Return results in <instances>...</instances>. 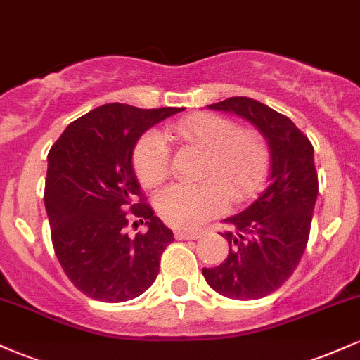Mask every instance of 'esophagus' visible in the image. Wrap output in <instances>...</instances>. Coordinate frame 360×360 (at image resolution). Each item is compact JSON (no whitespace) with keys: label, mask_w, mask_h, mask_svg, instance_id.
<instances>
[{"label":"esophagus","mask_w":360,"mask_h":360,"mask_svg":"<svg viewBox=\"0 0 360 360\" xmlns=\"http://www.w3.org/2000/svg\"><path fill=\"white\" fill-rule=\"evenodd\" d=\"M174 237H176V240H196V238H200V233L198 232H176Z\"/></svg>","instance_id":"34e87169"}]
</instances>
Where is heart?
I'll use <instances>...</instances> for the list:
<instances>
[{
    "label": "heart",
    "mask_w": 360,
    "mask_h": 360,
    "mask_svg": "<svg viewBox=\"0 0 360 360\" xmlns=\"http://www.w3.org/2000/svg\"><path fill=\"white\" fill-rule=\"evenodd\" d=\"M172 137L206 152L200 184H172L155 198L157 212L172 229L191 230L225 212L229 198L243 203L259 191L271 167V150L259 130L237 127L217 113L177 120ZM131 166L146 188H157L171 172V148L159 131H148L131 154Z\"/></svg>",
    "instance_id": "b5f03b06"
}]
</instances>
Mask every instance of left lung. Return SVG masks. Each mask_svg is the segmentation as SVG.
I'll return each instance as SVG.
<instances>
[{
	"mask_svg": "<svg viewBox=\"0 0 360 360\" xmlns=\"http://www.w3.org/2000/svg\"><path fill=\"white\" fill-rule=\"evenodd\" d=\"M254 123L271 147V183L255 203L226 218L229 255L203 267L206 283L232 300H259L283 286L307 249L318 194L313 146L286 115L245 96L210 105Z\"/></svg>",
	"mask_w": 360,
	"mask_h": 360,
	"instance_id": "left-lung-1",
	"label": "left lung"
}]
</instances>
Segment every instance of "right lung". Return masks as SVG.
Wrapping results in <instances>:
<instances>
[{
    "label": "right lung",
    "instance_id": "right-lung-1",
    "mask_svg": "<svg viewBox=\"0 0 360 360\" xmlns=\"http://www.w3.org/2000/svg\"><path fill=\"white\" fill-rule=\"evenodd\" d=\"M184 108L110 103L77 118L49 152L45 210L65 276L89 298L134 300L152 286L174 235L154 214L131 167L143 131ZM146 222L135 238L127 221Z\"/></svg>",
    "mask_w": 360,
    "mask_h": 360
}]
</instances>
